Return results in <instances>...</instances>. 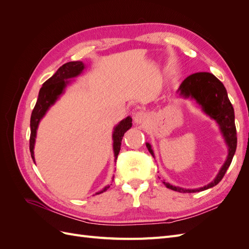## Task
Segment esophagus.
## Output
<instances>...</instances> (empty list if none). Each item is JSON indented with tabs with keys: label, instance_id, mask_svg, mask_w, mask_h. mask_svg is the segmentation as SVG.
Returning a JSON list of instances; mask_svg holds the SVG:
<instances>
[{
	"label": "esophagus",
	"instance_id": "1",
	"mask_svg": "<svg viewBox=\"0 0 249 249\" xmlns=\"http://www.w3.org/2000/svg\"><path fill=\"white\" fill-rule=\"evenodd\" d=\"M146 114L144 112H142V111H139V112H137L136 114H135V116H134V120H135V123L136 124H142L143 122H145L146 120Z\"/></svg>",
	"mask_w": 249,
	"mask_h": 249
}]
</instances>
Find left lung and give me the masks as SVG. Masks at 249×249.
<instances>
[{"label":"left lung","instance_id":"1","mask_svg":"<svg viewBox=\"0 0 249 249\" xmlns=\"http://www.w3.org/2000/svg\"><path fill=\"white\" fill-rule=\"evenodd\" d=\"M178 92L185 97H192L198 105H200L202 110L209 116L214 118L217 124L220 125L221 132L229 145V156L222 168L218 173L216 178L212 183L208 184L199 189H183L169 183H165V186L171 190L182 193H192L207 190L209 188L216 186L224 177L225 172L231 163L232 157L236 153L237 148V130L235 124V112H233L232 105L230 102L227 89L224 85L218 80L214 74L210 72H195L187 77L180 84ZM148 152L154 155L152 148L148 143H146Z\"/></svg>","mask_w":249,"mask_h":249}]
</instances>
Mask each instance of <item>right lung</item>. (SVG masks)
<instances>
[{"mask_svg": "<svg viewBox=\"0 0 249 249\" xmlns=\"http://www.w3.org/2000/svg\"><path fill=\"white\" fill-rule=\"evenodd\" d=\"M84 70V63L83 62H67L63 64L61 67H59L58 71L54 73V76H52L49 80L43 83L42 87L39 90L38 99H37L35 107L32 111L31 120H30V126H31V135H30V153H31V157L34 161V143H35V137H36V130L40 119L42 116L46 114V112L50 108L51 105L54 104L58 96L63 92V90L66 86L69 81H66L70 78L77 77L78 74L82 72ZM132 126V118L126 117L125 119L122 120L118 125L114 129V134H113V148H114V155L117 158L120 145H122V140L124 133ZM109 188L105 187L104 189L100 192L103 193L106 191Z\"/></svg>", "mask_w": 249, "mask_h": 249, "instance_id": "1", "label": "right lung"}]
</instances>
